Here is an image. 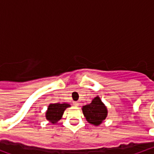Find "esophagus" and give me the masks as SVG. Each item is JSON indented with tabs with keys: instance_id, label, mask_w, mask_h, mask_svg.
Masks as SVG:
<instances>
[{
	"instance_id": "esophagus-1",
	"label": "esophagus",
	"mask_w": 154,
	"mask_h": 154,
	"mask_svg": "<svg viewBox=\"0 0 154 154\" xmlns=\"http://www.w3.org/2000/svg\"><path fill=\"white\" fill-rule=\"evenodd\" d=\"M73 105H74L75 106H78V105H79V103H78V101H74V102H73Z\"/></svg>"
}]
</instances>
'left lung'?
Here are the masks:
<instances>
[{"label": "left lung", "instance_id": "8db88e82", "mask_svg": "<svg viewBox=\"0 0 154 154\" xmlns=\"http://www.w3.org/2000/svg\"><path fill=\"white\" fill-rule=\"evenodd\" d=\"M82 112L87 122L94 125H101L108 114L107 108L99 97L93 99L90 104L84 105Z\"/></svg>", "mask_w": 154, "mask_h": 154}]
</instances>
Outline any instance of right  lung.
I'll return each instance as SVG.
<instances>
[{
  "label": "right lung",
  "mask_w": 154,
  "mask_h": 154,
  "mask_svg": "<svg viewBox=\"0 0 154 154\" xmlns=\"http://www.w3.org/2000/svg\"><path fill=\"white\" fill-rule=\"evenodd\" d=\"M69 107H70V105L67 103L50 104L45 113V117L52 124H57V122L61 119L64 111Z\"/></svg>",
  "instance_id": "1"
}]
</instances>
